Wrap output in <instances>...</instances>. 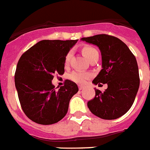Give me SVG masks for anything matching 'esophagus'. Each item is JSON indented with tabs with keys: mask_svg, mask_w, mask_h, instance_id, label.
I'll list each match as a JSON object with an SVG mask.
<instances>
[{
	"mask_svg": "<svg viewBox=\"0 0 150 150\" xmlns=\"http://www.w3.org/2000/svg\"><path fill=\"white\" fill-rule=\"evenodd\" d=\"M78 88H79L80 90H81L84 88V86H83V85H81V84H79V85H78Z\"/></svg>",
	"mask_w": 150,
	"mask_h": 150,
	"instance_id": "esophagus-1",
	"label": "esophagus"
}]
</instances>
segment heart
I'll return each mask as SVG.
<instances>
[{
    "mask_svg": "<svg viewBox=\"0 0 150 150\" xmlns=\"http://www.w3.org/2000/svg\"><path fill=\"white\" fill-rule=\"evenodd\" d=\"M97 52H98V50H96L94 47H92V46L86 45L83 47L82 48L83 54L88 60ZM71 56H72L71 51H69L66 54L65 64H67L69 63L70 58H71ZM90 77H91V74L90 73L80 71V70H75V71L71 73L70 74V76H69V78H70V80L74 81V82L77 83H83L86 82V80H88L89 78Z\"/></svg>",
    "mask_w": 150,
    "mask_h": 150,
    "instance_id": "heart-1",
    "label": "heart"
}]
</instances>
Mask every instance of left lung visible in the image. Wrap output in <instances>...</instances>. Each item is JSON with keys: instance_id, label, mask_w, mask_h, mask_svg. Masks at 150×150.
I'll return each instance as SVG.
<instances>
[{"instance_id": "left-lung-1", "label": "left lung", "mask_w": 150, "mask_h": 150, "mask_svg": "<svg viewBox=\"0 0 150 150\" xmlns=\"http://www.w3.org/2000/svg\"><path fill=\"white\" fill-rule=\"evenodd\" d=\"M82 40L99 47L102 55L103 69L93 83L107 84L102 92L95 90L94 98L87 106L93 114L103 120H115L131 108L139 86L138 65L135 56L127 44L108 34H98Z\"/></svg>"}]
</instances>
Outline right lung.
Here are the masks:
<instances>
[{
    "label": "right lung",
    "mask_w": 150,
    "mask_h": 150,
    "mask_svg": "<svg viewBox=\"0 0 150 150\" xmlns=\"http://www.w3.org/2000/svg\"><path fill=\"white\" fill-rule=\"evenodd\" d=\"M77 40H44L20 57L14 81L22 110L30 120L50 125L66 116L70 99L78 91L77 85L66 80L55 90L54 74H64L65 57Z\"/></svg>",
    "instance_id": "right-lung-1"
}]
</instances>
